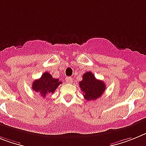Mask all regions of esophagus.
<instances>
[{
    "label": "esophagus",
    "mask_w": 146,
    "mask_h": 146,
    "mask_svg": "<svg viewBox=\"0 0 146 146\" xmlns=\"http://www.w3.org/2000/svg\"><path fill=\"white\" fill-rule=\"evenodd\" d=\"M66 82H68L69 84H72V82H73V80H72V78H71V77H67V78H66Z\"/></svg>",
    "instance_id": "esophagus-1"
}]
</instances>
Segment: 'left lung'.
Wrapping results in <instances>:
<instances>
[{
	"instance_id": "left-lung-1",
	"label": "left lung",
	"mask_w": 146,
	"mask_h": 146,
	"mask_svg": "<svg viewBox=\"0 0 146 146\" xmlns=\"http://www.w3.org/2000/svg\"><path fill=\"white\" fill-rule=\"evenodd\" d=\"M84 98L86 101H94L102 96L106 89L104 81L96 79L91 72H87L83 75V80L79 83Z\"/></svg>"
}]
</instances>
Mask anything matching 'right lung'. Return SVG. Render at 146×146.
Here are the masks:
<instances>
[{
    "label": "right lung",
    "mask_w": 146,
    "mask_h": 146,
    "mask_svg": "<svg viewBox=\"0 0 146 146\" xmlns=\"http://www.w3.org/2000/svg\"><path fill=\"white\" fill-rule=\"evenodd\" d=\"M61 84L62 82L60 81L59 79H54L48 72H44L39 79L33 81L32 89L44 98L46 95L54 93L59 85Z\"/></svg>",
    "instance_id": "right-lung-1"
}]
</instances>
